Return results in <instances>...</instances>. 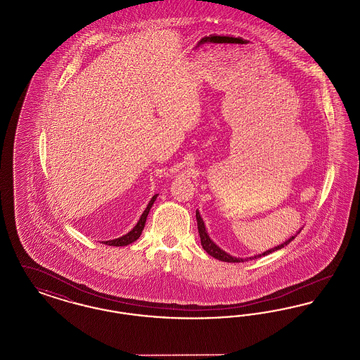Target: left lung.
<instances>
[{
	"label": "left lung",
	"instance_id": "8db88e82",
	"mask_svg": "<svg viewBox=\"0 0 360 360\" xmlns=\"http://www.w3.org/2000/svg\"><path fill=\"white\" fill-rule=\"evenodd\" d=\"M195 217H197L198 233H200V238H201V245H202V248L205 250L206 252H207L210 257H213L214 259H219V260H221V262H228V263H240V262H247L248 259H250V260H252V259H259V257H264V255H269V254L274 252L276 250H281V248L286 247V245L290 243L291 240L294 239V238L300 233V231H301V229H300V231L297 232V235L291 236L290 239L283 241L282 244L276 245L274 248L264 251L263 254H259V255H255V257H245V259H243V257H232V255H229L228 252H225V251L221 250V248H220V247H219L213 240L209 238V235H207V232H206L205 224H204V220L201 219V214H200V212H198V210H195Z\"/></svg>",
	"mask_w": 360,
	"mask_h": 360
}]
</instances>
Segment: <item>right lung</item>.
I'll return each instance as SVG.
<instances>
[{
    "label": "right lung",
    "mask_w": 360,
    "mask_h": 360,
    "mask_svg": "<svg viewBox=\"0 0 360 360\" xmlns=\"http://www.w3.org/2000/svg\"><path fill=\"white\" fill-rule=\"evenodd\" d=\"M156 197H158V194H155L154 197L151 198V201L148 202V205H147V207H146V210H144V212H143V214L140 216L139 221H137L136 225L134 226V229H132V231H129L127 235L121 236V238H119V239L103 241V244H108V245H115V247H124V245H128V244H131V243L136 241V240L140 238V235H141L143 229H144V225H146L147 216H148V213H150V209H151L153 205H154Z\"/></svg>",
    "instance_id": "1"
}]
</instances>
